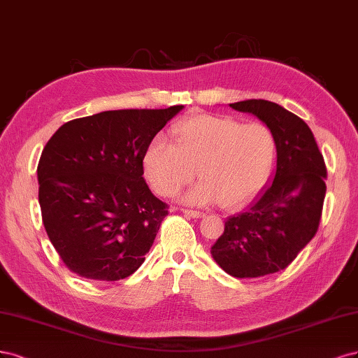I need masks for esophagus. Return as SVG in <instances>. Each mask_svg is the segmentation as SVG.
Instances as JSON below:
<instances>
[{
  "mask_svg": "<svg viewBox=\"0 0 358 358\" xmlns=\"http://www.w3.org/2000/svg\"><path fill=\"white\" fill-rule=\"evenodd\" d=\"M182 214H184V215H187V217H192V218H201V217H203V215H205L203 213L193 211V210H182Z\"/></svg>",
  "mask_w": 358,
  "mask_h": 358,
  "instance_id": "esophagus-1",
  "label": "esophagus"
}]
</instances>
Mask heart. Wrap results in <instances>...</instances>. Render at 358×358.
<instances>
[{
	"mask_svg": "<svg viewBox=\"0 0 358 358\" xmlns=\"http://www.w3.org/2000/svg\"><path fill=\"white\" fill-rule=\"evenodd\" d=\"M177 143L156 136L144 153V174L160 196H172L189 184L198 169L199 184L181 196L189 205L220 202L235 208L250 201L264 180L273 159V138L262 123H242L198 114L172 129Z\"/></svg>",
	"mask_w": 358,
	"mask_h": 358,
	"instance_id": "1",
	"label": "heart"
}]
</instances>
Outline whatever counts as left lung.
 <instances>
[{
	"label": "left lung",
	"mask_w": 358,
	"mask_h": 358,
	"mask_svg": "<svg viewBox=\"0 0 358 358\" xmlns=\"http://www.w3.org/2000/svg\"><path fill=\"white\" fill-rule=\"evenodd\" d=\"M229 106L271 131L276 166L255 201L227 218L211 256L235 278H257L285 269L317 234L327 172L313 131L296 114L264 99Z\"/></svg>",
	"instance_id": "obj_1"
}]
</instances>
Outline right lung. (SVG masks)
Segmentation results:
<instances>
[{
    "mask_svg": "<svg viewBox=\"0 0 358 358\" xmlns=\"http://www.w3.org/2000/svg\"><path fill=\"white\" fill-rule=\"evenodd\" d=\"M182 108L102 111L66 122L45 144L43 224L70 271L119 281L141 266L168 214L143 177L144 153Z\"/></svg>",
    "mask_w": 358,
    "mask_h": 358,
    "instance_id": "obj_1",
    "label": "right lung"
}]
</instances>
